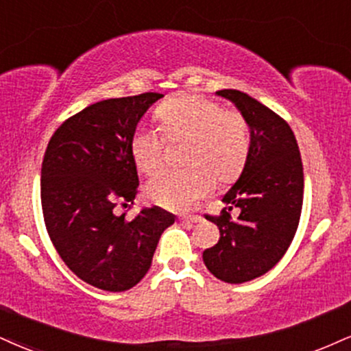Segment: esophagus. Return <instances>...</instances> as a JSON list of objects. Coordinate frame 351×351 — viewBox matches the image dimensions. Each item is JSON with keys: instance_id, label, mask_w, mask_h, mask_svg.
I'll list each match as a JSON object with an SVG mask.
<instances>
[{"instance_id": "esophagus-1", "label": "esophagus", "mask_w": 351, "mask_h": 351, "mask_svg": "<svg viewBox=\"0 0 351 351\" xmlns=\"http://www.w3.org/2000/svg\"><path fill=\"white\" fill-rule=\"evenodd\" d=\"M181 222H188V223H196V222H201L202 217L201 216H184V217H180Z\"/></svg>"}]
</instances>
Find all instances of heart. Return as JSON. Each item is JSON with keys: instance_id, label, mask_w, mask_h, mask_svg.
Instances as JSON below:
<instances>
[{"instance_id": "heart-1", "label": "heart", "mask_w": 351, "mask_h": 351, "mask_svg": "<svg viewBox=\"0 0 351 351\" xmlns=\"http://www.w3.org/2000/svg\"><path fill=\"white\" fill-rule=\"evenodd\" d=\"M158 130L137 128L130 155L143 175L162 168L167 142H183V170L163 171L147 184V197L171 210H188L214 188V176L229 183L242 173L250 154V128L239 111L223 109L201 95H178L157 109Z\"/></svg>"}]
</instances>
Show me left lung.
<instances>
[{
  "mask_svg": "<svg viewBox=\"0 0 351 351\" xmlns=\"http://www.w3.org/2000/svg\"><path fill=\"white\" fill-rule=\"evenodd\" d=\"M216 95L242 112L252 145L242 175L222 197L227 208L221 216H206L221 239L202 252V260L221 281L240 285L269 271L293 242L302 209V160L294 132L276 112L239 90Z\"/></svg>",
  "mask_w": 351,
  "mask_h": 351,
  "instance_id": "1",
  "label": "left lung"
}]
</instances>
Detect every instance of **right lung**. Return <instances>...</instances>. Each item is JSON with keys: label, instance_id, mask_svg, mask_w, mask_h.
Segmentation results:
<instances>
[{"label": "right lung", "instance_id": "add662e5", "mask_svg": "<svg viewBox=\"0 0 351 351\" xmlns=\"http://www.w3.org/2000/svg\"><path fill=\"white\" fill-rule=\"evenodd\" d=\"M163 95L142 93L84 108L55 130L40 171L49 237L80 280L103 291L134 288L149 271L160 235L175 216L158 206L132 221L114 208L134 204L138 188L130 137Z\"/></svg>", "mask_w": 351, "mask_h": 351}]
</instances>
